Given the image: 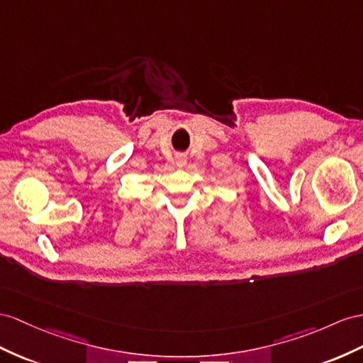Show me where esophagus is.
<instances>
[{
	"label": "esophagus",
	"mask_w": 363,
	"mask_h": 363,
	"mask_svg": "<svg viewBox=\"0 0 363 363\" xmlns=\"http://www.w3.org/2000/svg\"><path fill=\"white\" fill-rule=\"evenodd\" d=\"M185 164H187V157L182 156V155L176 156V165H178V167H184Z\"/></svg>",
	"instance_id": "esophagus-1"
}]
</instances>
